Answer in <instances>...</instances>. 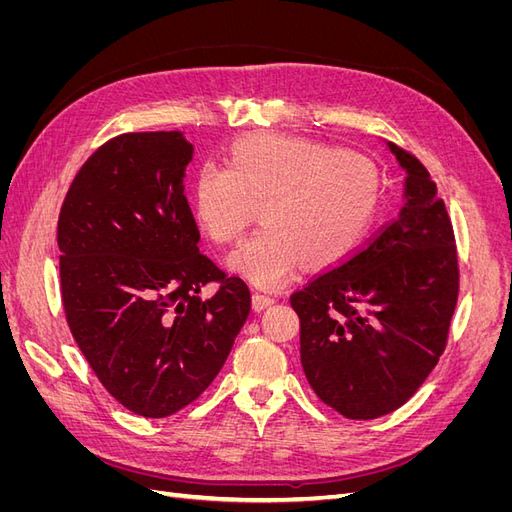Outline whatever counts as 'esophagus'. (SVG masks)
Wrapping results in <instances>:
<instances>
[{"label":"esophagus","instance_id":"34e87169","mask_svg":"<svg viewBox=\"0 0 512 512\" xmlns=\"http://www.w3.org/2000/svg\"><path fill=\"white\" fill-rule=\"evenodd\" d=\"M271 305H273V297H269V294H262V292L252 294V307L256 312H262V309H267Z\"/></svg>","mask_w":512,"mask_h":512}]
</instances>
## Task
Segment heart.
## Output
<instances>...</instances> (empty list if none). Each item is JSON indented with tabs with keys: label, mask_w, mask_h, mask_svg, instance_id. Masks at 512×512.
I'll return each instance as SVG.
<instances>
[{
	"label": "heart",
	"mask_w": 512,
	"mask_h": 512,
	"mask_svg": "<svg viewBox=\"0 0 512 512\" xmlns=\"http://www.w3.org/2000/svg\"><path fill=\"white\" fill-rule=\"evenodd\" d=\"M380 205V173L359 151L275 134L232 145L228 166L198 168L192 207L218 245L239 241L262 209L265 228L230 256L232 271L280 288L299 267H331L365 239Z\"/></svg>",
	"instance_id": "obj_1"
}]
</instances>
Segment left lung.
<instances>
[{
  "label": "left lung",
  "mask_w": 512,
  "mask_h": 512,
  "mask_svg": "<svg viewBox=\"0 0 512 512\" xmlns=\"http://www.w3.org/2000/svg\"><path fill=\"white\" fill-rule=\"evenodd\" d=\"M406 207L337 267L290 294L301 365L324 404L354 421L404 406L442 356L459 294L455 232L436 181L410 151Z\"/></svg>",
  "instance_id": "left-lung-1"
}]
</instances>
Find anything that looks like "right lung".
<instances>
[{
	"instance_id": "add662e5",
	"label": "right lung",
	"mask_w": 512,
	"mask_h": 512,
	"mask_svg": "<svg viewBox=\"0 0 512 512\" xmlns=\"http://www.w3.org/2000/svg\"><path fill=\"white\" fill-rule=\"evenodd\" d=\"M181 132H128L100 145L59 211L61 303L89 367L123 408L164 418L218 376L250 314V288L200 254L183 194ZM207 283L211 300L197 297Z\"/></svg>"
}]
</instances>
